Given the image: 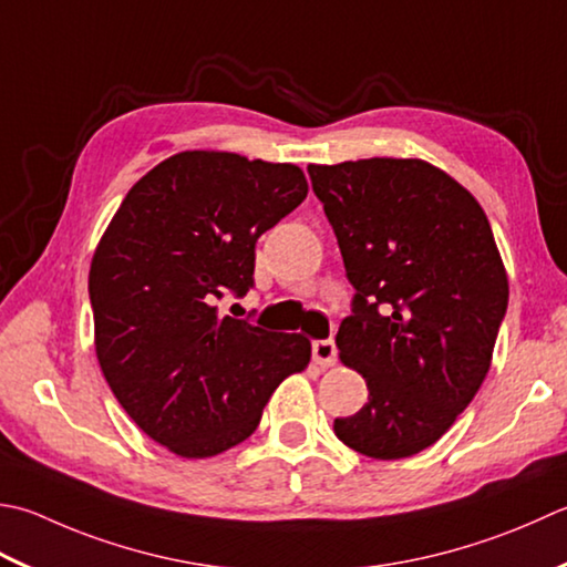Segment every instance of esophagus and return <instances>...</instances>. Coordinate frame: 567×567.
<instances>
[{"label":"esophagus","mask_w":567,"mask_h":567,"mask_svg":"<svg viewBox=\"0 0 567 567\" xmlns=\"http://www.w3.org/2000/svg\"><path fill=\"white\" fill-rule=\"evenodd\" d=\"M312 359L321 369H329V365L337 363V347L334 341H315L312 343Z\"/></svg>","instance_id":"1"}]
</instances>
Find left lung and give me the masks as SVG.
Listing matches in <instances>:
<instances>
[{"instance_id":"left-lung-1","label":"left lung","mask_w":567,"mask_h":567,"mask_svg":"<svg viewBox=\"0 0 567 567\" xmlns=\"http://www.w3.org/2000/svg\"><path fill=\"white\" fill-rule=\"evenodd\" d=\"M337 233L353 315L339 359L369 403L334 435L373 460H403L445 435L492 369L508 277L480 202L425 159L309 164Z\"/></svg>"}]
</instances>
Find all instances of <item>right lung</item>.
<instances>
[{
  "label": "right lung",
  "mask_w": 567,
  "mask_h": 567,
  "mask_svg": "<svg viewBox=\"0 0 567 567\" xmlns=\"http://www.w3.org/2000/svg\"><path fill=\"white\" fill-rule=\"evenodd\" d=\"M290 162L186 150L122 198L91 260L95 357L137 427L176 457L248 440L312 343L220 317L252 285L255 243L307 198Z\"/></svg>",
  "instance_id": "obj_1"
}]
</instances>
